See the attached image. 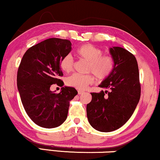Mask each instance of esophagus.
<instances>
[{
    "label": "esophagus",
    "mask_w": 160,
    "mask_h": 160,
    "mask_svg": "<svg viewBox=\"0 0 160 160\" xmlns=\"http://www.w3.org/2000/svg\"><path fill=\"white\" fill-rule=\"evenodd\" d=\"M83 93H84V92L82 91V90H78V95H82V94H83Z\"/></svg>",
    "instance_id": "obj_1"
}]
</instances>
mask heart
I'll use <instances>...</instances> for the list:
<instances>
[{
    "label": "heart",
    "mask_w": 160,
    "mask_h": 160,
    "mask_svg": "<svg viewBox=\"0 0 160 160\" xmlns=\"http://www.w3.org/2000/svg\"><path fill=\"white\" fill-rule=\"evenodd\" d=\"M80 58L88 62L87 72H91L98 80H104L111 73L113 69V59L110 56H103L100 49L93 45L87 44L82 45L76 51ZM73 58L71 56H66L62 58L60 67L64 72H70L73 69ZM92 75H81L75 73L67 78L66 84L78 90H84L89 84L93 83Z\"/></svg>",
    "instance_id": "heart-1"
}]
</instances>
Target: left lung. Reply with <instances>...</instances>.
I'll return each mask as SVG.
<instances>
[{"label": "left lung", "instance_id": "left-lung-1", "mask_svg": "<svg viewBox=\"0 0 160 160\" xmlns=\"http://www.w3.org/2000/svg\"><path fill=\"white\" fill-rule=\"evenodd\" d=\"M109 50L114 62L113 69L98 85L106 90L91 92L92 100L87 104L88 122L101 132L113 131L125 125L133 115L141 94L135 56L120 47H110Z\"/></svg>", "mask_w": 160, "mask_h": 160}]
</instances>
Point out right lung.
<instances>
[{"label":"right lung","mask_w":160,"mask_h":160,"mask_svg":"<svg viewBox=\"0 0 160 160\" xmlns=\"http://www.w3.org/2000/svg\"><path fill=\"white\" fill-rule=\"evenodd\" d=\"M70 41L49 38L28 49L20 64L17 86L26 113L36 125L45 128L60 126L68 117L70 102L78 94L71 87H62L59 94L52 84L64 85L58 77L62 58L72 50Z\"/></svg>","instance_id":"add662e5"}]
</instances>
